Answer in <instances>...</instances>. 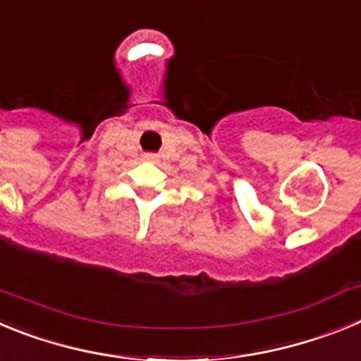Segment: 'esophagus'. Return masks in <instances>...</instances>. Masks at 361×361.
Returning a JSON list of instances; mask_svg holds the SVG:
<instances>
[{
    "instance_id": "1",
    "label": "esophagus",
    "mask_w": 361,
    "mask_h": 361,
    "mask_svg": "<svg viewBox=\"0 0 361 361\" xmlns=\"http://www.w3.org/2000/svg\"><path fill=\"white\" fill-rule=\"evenodd\" d=\"M145 159L149 162H155L157 161V155H155V153H145Z\"/></svg>"
}]
</instances>
